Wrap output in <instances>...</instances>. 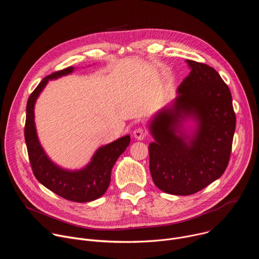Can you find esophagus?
<instances>
[{"mask_svg":"<svg viewBox=\"0 0 259 259\" xmlns=\"http://www.w3.org/2000/svg\"><path fill=\"white\" fill-rule=\"evenodd\" d=\"M145 131L142 128H137L133 131V137L136 140H142L145 137Z\"/></svg>","mask_w":259,"mask_h":259,"instance_id":"34e87169","label":"esophagus"}]
</instances>
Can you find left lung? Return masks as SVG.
<instances>
[{"label": "left lung", "mask_w": 259, "mask_h": 259, "mask_svg": "<svg viewBox=\"0 0 259 259\" xmlns=\"http://www.w3.org/2000/svg\"><path fill=\"white\" fill-rule=\"evenodd\" d=\"M186 62L191 72L176 98L147 124L155 139L149 145L154 183L176 196L193 195L224 174L236 129L228 85L213 67Z\"/></svg>", "instance_id": "obj_1"}]
</instances>
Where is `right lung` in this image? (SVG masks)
Masks as SVG:
<instances>
[{"mask_svg":"<svg viewBox=\"0 0 259 259\" xmlns=\"http://www.w3.org/2000/svg\"><path fill=\"white\" fill-rule=\"evenodd\" d=\"M75 70L70 66L51 73L42 80L30 94L26 104L24 138L33 175L45 188L56 195L78 203H87L100 198L107 190L110 173L118 158L130 143V135L100 146L91 161L82 169L69 170L55 164L46 154L36 134L34 104L50 80L67 76Z\"/></svg>","mask_w":259,"mask_h":259,"instance_id":"add662e5","label":"right lung"}]
</instances>
